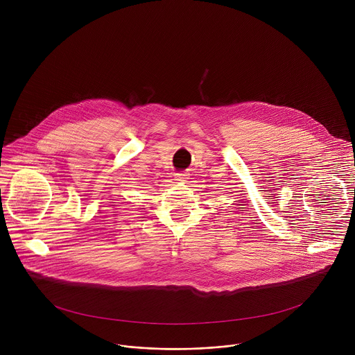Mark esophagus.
<instances>
[{"label":"esophagus","instance_id":"esophagus-1","mask_svg":"<svg viewBox=\"0 0 355 355\" xmlns=\"http://www.w3.org/2000/svg\"><path fill=\"white\" fill-rule=\"evenodd\" d=\"M189 179V173H176L178 182H186Z\"/></svg>","mask_w":355,"mask_h":355}]
</instances>
